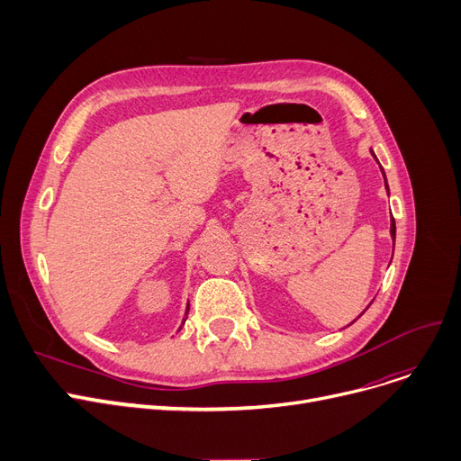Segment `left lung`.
Instances as JSON below:
<instances>
[{
  "instance_id": "left-lung-1",
  "label": "left lung",
  "mask_w": 461,
  "mask_h": 461,
  "mask_svg": "<svg viewBox=\"0 0 461 461\" xmlns=\"http://www.w3.org/2000/svg\"><path fill=\"white\" fill-rule=\"evenodd\" d=\"M374 155V153H372ZM375 157V155H374ZM381 172H383V167H381ZM383 177H384V172H383ZM384 186H386V190H389V185H386V179H384ZM391 235H393V239H396V222H394V218H391Z\"/></svg>"
}]
</instances>
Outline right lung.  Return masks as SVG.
Returning <instances> with one entry per match:
<instances>
[{"label":"right lung","instance_id":"1","mask_svg":"<svg viewBox=\"0 0 461 461\" xmlns=\"http://www.w3.org/2000/svg\"><path fill=\"white\" fill-rule=\"evenodd\" d=\"M186 313H188V306H186ZM183 325H185V320H183ZM181 329V327H179Z\"/></svg>","mask_w":461,"mask_h":461}]
</instances>
